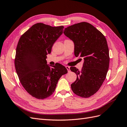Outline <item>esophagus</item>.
Listing matches in <instances>:
<instances>
[{
	"instance_id": "esophagus-1",
	"label": "esophagus",
	"mask_w": 127,
	"mask_h": 127,
	"mask_svg": "<svg viewBox=\"0 0 127 127\" xmlns=\"http://www.w3.org/2000/svg\"><path fill=\"white\" fill-rule=\"evenodd\" d=\"M66 69H67V70H68V72H70V67H69V66H66Z\"/></svg>"
}]
</instances>
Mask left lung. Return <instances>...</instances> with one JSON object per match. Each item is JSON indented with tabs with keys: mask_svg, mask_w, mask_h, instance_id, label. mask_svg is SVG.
Returning <instances> with one entry per match:
<instances>
[{
	"mask_svg": "<svg viewBox=\"0 0 127 127\" xmlns=\"http://www.w3.org/2000/svg\"><path fill=\"white\" fill-rule=\"evenodd\" d=\"M64 33L74 42L75 56L82 58L84 61L81 70L75 67L70 68L77 76L71 84L72 91L80 97H89L98 91L109 69L106 40L101 32L87 22L68 26Z\"/></svg>",
	"mask_w": 127,
	"mask_h": 127,
	"instance_id": "obj_1",
	"label": "left lung"
}]
</instances>
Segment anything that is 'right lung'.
<instances>
[{
  "instance_id": "1",
  "label": "right lung",
  "mask_w": 127,
  "mask_h": 127,
  "mask_svg": "<svg viewBox=\"0 0 127 127\" xmlns=\"http://www.w3.org/2000/svg\"><path fill=\"white\" fill-rule=\"evenodd\" d=\"M63 26L52 27L39 23L23 34L18 42L15 59L17 74L25 90L38 99L54 92L61 76L68 71L63 65H48L47 55L63 33Z\"/></svg>"
}]
</instances>
